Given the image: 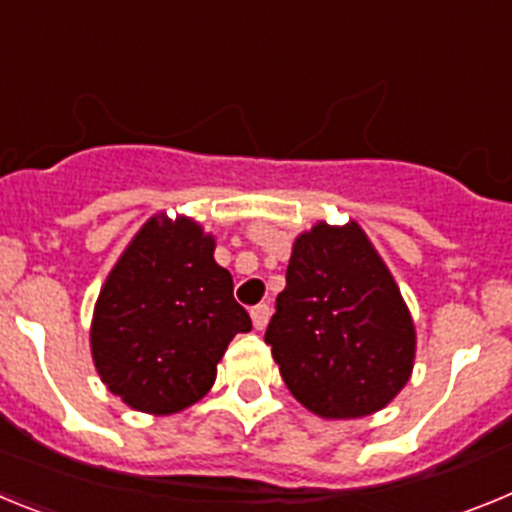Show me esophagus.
I'll use <instances>...</instances> for the list:
<instances>
[{"mask_svg":"<svg viewBox=\"0 0 512 512\" xmlns=\"http://www.w3.org/2000/svg\"><path fill=\"white\" fill-rule=\"evenodd\" d=\"M271 318V307L269 305H256L251 310V320H253V328L256 330H264L269 325Z\"/></svg>","mask_w":512,"mask_h":512,"instance_id":"obj_1","label":"esophagus"}]
</instances>
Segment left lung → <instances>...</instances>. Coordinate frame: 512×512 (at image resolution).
Segmentation results:
<instances>
[{"mask_svg":"<svg viewBox=\"0 0 512 512\" xmlns=\"http://www.w3.org/2000/svg\"><path fill=\"white\" fill-rule=\"evenodd\" d=\"M266 343L295 400L325 420L364 418L400 395L415 323L359 223L320 220L297 235Z\"/></svg>","mask_w":512,"mask_h":512,"instance_id":"left-lung-1","label":"left lung"}]
</instances>
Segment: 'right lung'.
<instances>
[{"mask_svg": "<svg viewBox=\"0 0 512 512\" xmlns=\"http://www.w3.org/2000/svg\"><path fill=\"white\" fill-rule=\"evenodd\" d=\"M251 318L215 261V235L187 215L148 217L104 279L89 343L94 369L128 408L174 415L200 402Z\"/></svg>", "mask_w": 512, "mask_h": 512, "instance_id": "right-lung-1", "label": "right lung"}]
</instances>
